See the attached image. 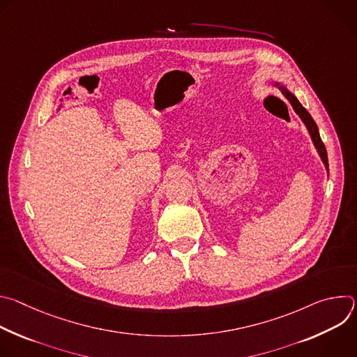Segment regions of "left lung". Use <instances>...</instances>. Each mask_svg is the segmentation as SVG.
Here are the masks:
<instances>
[{
  "label": "left lung",
  "mask_w": 357,
  "mask_h": 357,
  "mask_svg": "<svg viewBox=\"0 0 357 357\" xmlns=\"http://www.w3.org/2000/svg\"><path fill=\"white\" fill-rule=\"evenodd\" d=\"M275 86H278V83H275ZM280 89H281V91H282V94L285 96V98L291 103V106H292V109L295 110V113L302 119V121L305 123V126H307V128H308V131H310V134H311V137H312V141H314V144H315V146H317V149H318V152H319V155H321V158H322V161H324L326 169L329 171L326 148H325V145H324V142H322V139H321V135H319L317 123L314 121V119L311 117V114L307 112V109H305V107L299 103L298 98H296L291 91H288V90H287L285 87H282V86H281Z\"/></svg>",
  "instance_id": "1"
}]
</instances>
